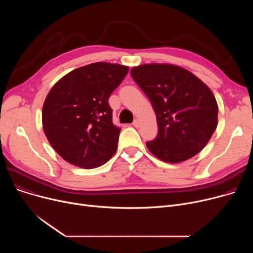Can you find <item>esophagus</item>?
Masks as SVG:
<instances>
[{"instance_id": "1", "label": "esophagus", "mask_w": 253, "mask_h": 253, "mask_svg": "<svg viewBox=\"0 0 253 253\" xmlns=\"http://www.w3.org/2000/svg\"><path fill=\"white\" fill-rule=\"evenodd\" d=\"M133 126L136 127V128L140 126V122H139L138 119H135V120H134V121H133Z\"/></svg>"}]
</instances>
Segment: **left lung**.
I'll use <instances>...</instances> for the list:
<instances>
[{
    "mask_svg": "<svg viewBox=\"0 0 253 253\" xmlns=\"http://www.w3.org/2000/svg\"><path fill=\"white\" fill-rule=\"evenodd\" d=\"M130 74L156 113L158 134L147 142L150 152L167 163L201 152L217 126L218 106L210 88L174 64H141Z\"/></svg>",
    "mask_w": 253,
    "mask_h": 253,
    "instance_id": "left-lung-1",
    "label": "left lung"
}]
</instances>
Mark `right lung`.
<instances>
[{
	"mask_svg": "<svg viewBox=\"0 0 253 253\" xmlns=\"http://www.w3.org/2000/svg\"><path fill=\"white\" fill-rule=\"evenodd\" d=\"M128 71L117 63H91L65 75L51 88L43 105V129L66 162L93 169L115 155L121 129L113 124L109 97Z\"/></svg>",
	"mask_w": 253,
	"mask_h": 253,
	"instance_id": "right-lung-1",
	"label": "right lung"
}]
</instances>
